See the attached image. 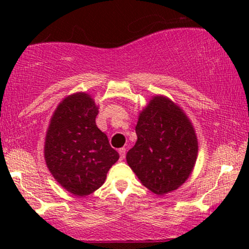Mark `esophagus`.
<instances>
[{"label":"esophagus","mask_w":249,"mask_h":249,"mask_svg":"<svg viewBox=\"0 0 249 249\" xmlns=\"http://www.w3.org/2000/svg\"><path fill=\"white\" fill-rule=\"evenodd\" d=\"M119 154H120V160H124L125 156V148L124 147L119 148Z\"/></svg>","instance_id":"obj_1"}]
</instances>
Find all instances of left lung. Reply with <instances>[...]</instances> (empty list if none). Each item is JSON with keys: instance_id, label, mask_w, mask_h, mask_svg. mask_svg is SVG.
Returning a JSON list of instances; mask_svg holds the SVG:
<instances>
[{"instance_id": "8db88e82", "label": "left lung", "mask_w": 249, "mask_h": 249, "mask_svg": "<svg viewBox=\"0 0 249 249\" xmlns=\"http://www.w3.org/2000/svg\"><path fill=\"white\" fill-rule=\"evenodd\" d=\"M136 134L125 159L142 185L163 195L188 179L198 144L192 124L173 102L163 96L151 100L139 115Z\"/></svg>"}]
</instances>
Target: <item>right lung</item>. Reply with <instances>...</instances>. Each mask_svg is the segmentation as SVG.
<instances>
[{"mask_svg":"<svg viewBox=\"0 0 249 249\" xmlns=\"http://www.w3.org/2000/svg\"><path fill=\"white\" fill-rule=\"evenodd\" d=\"M97 107L88 94L67 97L54 112L45 139V161L56 181L76 196L89 195L119 160L97 128Z\"/></svg>","mask_w":249,"mask_h":249,"instance_id":"add662e5","label":"right lung"}]
</instances>
